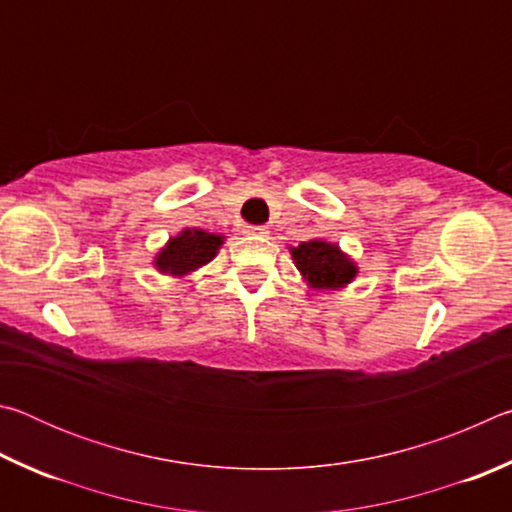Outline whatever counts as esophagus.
<instances>
[{
  "label": "esophagus",
  "mask_w": 512,
  "mask_h": 512,
  "mask_svg": "<svg viewBox=\"0 0 512 512\" xmlns=\"http://www.w3.org/2000/svg\"><path fill=\"white\" fill-rule=\"evenodd\" d=\"M244 235H248V237H266L268 230L264 228V225H246Z\"/></svg>",
  "instance_id": "esophagus-1"
}]
</instances>
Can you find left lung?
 <instances>
[{
    "instance_id": "1",
    "label": "left lung",
    "mask_w": 512,
    "mask_h": 512,
    "mask_svg": "<svg viewBox=\"0 0 512 512\" xmlns=\"http://www.w3.org/2000/svg\"><path fill=\"white\" fill-rule=\"evenodd\" d=\"M291 257L311 289H343L359 273L357 264L339 246L323 239L302 241L298 248H291Z\"/></svg>"
}]
</instances>
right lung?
<instances>
[{
    "label": "right lung",
    "instance_id": "add662e5",
    "mask_svg": "<svg viewBox=\"0 0 512 512\" xmlns=\"http://www.w3.org/2000/svg\"><path fill=\"white\" fill-rule=\"evenodd\" d=\"M223 244V235H212L201 228H185L180 235L171 237L158 255L153 259V266L160 273L173 277H185L194 273L196 268L212 262Z\"/></svg>",
    "mask_w": 512,
    "mask_h": 512
}]
</instances>
